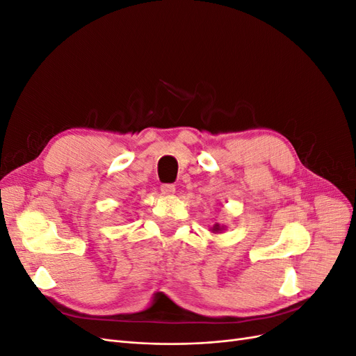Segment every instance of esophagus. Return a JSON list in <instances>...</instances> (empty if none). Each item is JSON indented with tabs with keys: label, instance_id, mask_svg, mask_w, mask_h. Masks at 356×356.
Listing matches in <instances>:
<instances>
[{
	"label": "esophagus",
	"instance_id": "1",
	"mask_svg": "<svg viewBox=\"0 0 356 356\" xmlns=\"http://www.w3.org/2000/svg\"><path fill=\"white\" fill-rule=\"evenodd\" d=\"M160 190L165 196H170V195H174V193H175V186L174 184H161Z\"/></svg>",
	"mask_w": 356,
	"mask_h": 356
}]
</instances>
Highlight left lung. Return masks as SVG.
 Returning <instances> with one entry per match:
<instances>
[{"instance_id":"left-lung-1","label":"left lung","mask_w":356,"mask_h":356,"mask_svg":"<svg viewBox=\"0 0 356 356\" xmlns=\"http://www.w3.org/2000/svg\"><path fill=\"white\" fill-rule=\"evenodd\" d=\"M212 233H221L224 230V225H220V224H215L213 227H211Z\"/></svg>"}]
</instances>
